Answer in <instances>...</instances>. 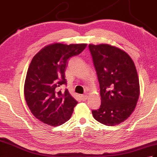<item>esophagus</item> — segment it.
Masks as SVG:
<instances>
[{"mask_svg":"<svg viewBox=\"0 0 157 157\" xmlns=\"http://www.w3.org/2000/svg\"><path fill=\"white\" fill-rule=\"evenodd\" d=\"M88 95H86V94H83V95L81 96V98H82V101H86V100H87V98H88Z\"/></svg>","mask_w":157,"mask_h":157,"instance_id":"34e87169","label":"esophagus"}]
</instances>
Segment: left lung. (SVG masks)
<instances>
[{
  "instance_id": "1",
  "label": "left lung",
  "mask_w": 157,
  "mask_h": 157,
  "mask_svg": "<svg viewBox=\"0 0 157 157\" xmlns=\"http://www.w3.org/2000/svg\"><path fill=\"white\" fill-rule=\"evenodd\" d=\"M100 84L101 105L92 110L94 118L113 126L128 119L134 111L140 84L134 61L123 50L106 44H89Z\"/></svg>"
}]
</instances>
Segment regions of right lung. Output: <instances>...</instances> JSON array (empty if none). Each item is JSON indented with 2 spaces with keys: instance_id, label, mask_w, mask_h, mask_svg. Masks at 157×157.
Listing matches in <instances>:
<instances>
[{
  "instance_id": "obj_1",
  "label": "right lung",
  "mask_w": 157,
  "mask_h": 157,
  "mask_svg": "<svg viewBox=\"0 0 157 157\" xmlns=\"http://www.w3.org/2000/svg\"><path fill=\"white\" fill-rule=\"evenodd\" d=\"M86 44L54 43L45 46L34 57L28 69L24 84L25 101L36 118L48 125H61L71 118L78 101L67 89L65 71L70 58L78 55Z\"/></svg>"
}]
</instances>
